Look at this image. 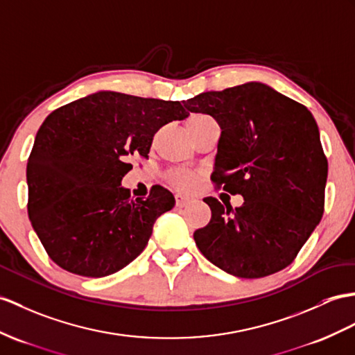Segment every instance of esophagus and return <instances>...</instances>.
<instances>
[{"instance_id": "esophagus-1", "label": "esophagus", "mask_w": 355, "mask_h": 355, "mask_svg": "<svg viewBox=\"0 0 355 355\" xmlns=\"http://www.w3.org/2000/svg\"><path fill=\"white\" fill-rule=\"evenodd\" d=\"M188 203H191V198L187 196H182V194H176V206L178 207H184Z\"/></svg>"}]
</instances>
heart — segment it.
Segmentation results:
<instances>
[{
    "mask_svg": "<svg viewBox=\"0 0 355 355\" xmlns=\"http://www.w3.org/2000/svg\"><path fill=\"white\" fill-rule=\"evenodd\" d=\"M203 117H206V116L205 114H194L188 119V122L189 120H197V119H203ZM171 182L180 189H187L194 184V176L189 175V173H185V171H176V173H173Z\"/></svg>",
    "mask_w": 355,
    "mask_h": 355,
    "instance_id": "b5f03b06",
    "label": "heart"
}]
</instances>
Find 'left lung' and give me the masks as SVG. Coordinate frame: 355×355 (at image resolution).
Here are the masks:
<instances>
[{
  "label": "left lung",
  "instance_id": "1",
  "mask_svg": "<svg viewBox=\"0 0 355 355\" xmlns=\"http://www.w3.org/2000/svg\"><path fill=\"white\" fill-rule=\"evenodd\" d=\"M221 128L214 182L244 203L206 197L212 218L194 232L202 254L235 277L259 279L292 263L324 214L328 164L304 105L259 81L184 101Z\"/></svg>",
  "mask_w": 355,
  "mask_h": 355
}]
</instances>
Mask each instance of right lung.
Returning <instances> with one entry per match:
<instances>
[{
  "label": "right lung",
  "instance_id": "obj_1",
  "mask_svg": "<svg viewBox=\"0 0 355 355\" xmlns=\"http://www.w3.org/2000/svg\"><path fill=\"white\" fill-rule=\"evenodd\" d=\"M188 116L178 101L102 90L45 119L27 164L28 217L58 266L105 277L141 254L175 197L155 185L148 198H131L128 159L148 158L155 132Z\"/></svg>",
  "mask_w": 355,
  "mask_h": 355
}]
</instances>
